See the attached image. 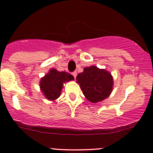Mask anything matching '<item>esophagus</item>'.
<instances>
[{
	"label": "esophagus",
	"mask_w": 153,
	"mask_h": 153,
	"mask_svg": "<svg viewBox=\"0 0 153 153\" xmlns=\"http://www.w3.org/2000/svg\"><path fill=\"white\" fill-rule=\"evenodd\" d=\"M71 74L73 75V76L74 77V79H75V78H76V74H77L76 71H73V72H72V73H71Z\"/></svg>",
	"instance_id": "34e87169"
}]
</instances>
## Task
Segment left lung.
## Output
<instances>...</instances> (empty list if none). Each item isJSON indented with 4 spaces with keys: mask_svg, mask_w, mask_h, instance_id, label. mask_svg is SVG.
Wrapping results in <instances>:
<instances>
[{
    "mask_svg": "<svg viewBox=\"0 0 153 153\" xmlns=\"http://www.w3.org/2000/svg\"><path fill=\"white\" fill-rule=\"evenodd\" d=\"M76 80L83 94L92 103L104 100L112 90L113 79L111 74L93 65L84 68L82 73L77 75Z\"/></svg>",
    "mask_w": 153,
    "mask_h": 153,
    "instance_id": "obj_1",
    "label": "left lung"
}]
</instances>
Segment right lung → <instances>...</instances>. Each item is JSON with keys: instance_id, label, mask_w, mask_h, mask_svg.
Here are the masks:
<instances>
[{"instance_id": "right-lung-1", "label": "right lung", "mask_w": 153, "mask_h": 153, "mask_svg": "<svg viewBox=\"0 0 153 153\" xmlns=\"http://www.w3.org/2000/svg\"><path fill=\"white\" fill-rule=\"evenodd\" d=\"M73 79L74 76L70 74L51 69L50 72L41 79L40 88L46 98L50 100H55L60 96L63 82Z\"/></svg>"}]
</instances>
